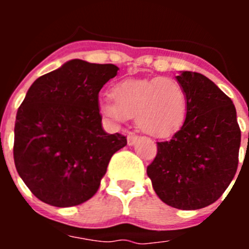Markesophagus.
Segmentation results:
<instances>
[{
	"instance_id": "1",
	"label": "esophagus",
	"mask_w": 249,
	"mask_h": 249,
	"mask_svg": "<svg viewBox=\"0 0 249 249\" xmlns=\"http://www.w3.org/2000/svg\"><path fill=\"white\" fill-rule=\"evenodd\" d=\"M136 141H137V136L136 135H128L127 136V143L129 144V146H133V144L136 143Z\"/></svg>"
}]
</instances>
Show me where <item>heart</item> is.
Here are the masks:
<instances>
[{
    "mask_svg": "<svg viewBox=\"0 0 249 249\" xmlns=\"http://www.w3.org/2000/svg\"><path fill=\"white\" fill-rule=\"evenodd\" d=\"M111 100L98 105L101 114L113 124L136 117L138 128L153 137H164L184 121L187 94L184 87L171 77L123 80L111 89Z\"/></svg>",
    "mask_w": 249,
    "mask_h": 249,
    "instance_id": "obj_1",
    "label": "heart"
}]
</instances>
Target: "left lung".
Returning a JSON list of instances; mask_svg holds the SVG:
<instances>
[{"label":"left lung","mask_w":249,"mask_h":249,"mask_svg":"<svg viewBox=\"0 0 249 249\" xmlns=\"http://www.w3.org/2000/svg\"><path fill=\"white\" fill-rule=\"evenodd\" d=\"M187 94V113L171 140L157 142L147 167L153 190L178 210H199L227 190L238 167L241 129L232 100L206 76H177Z\"/></svg>","instance_id":"8db88e82"}]
</instances>
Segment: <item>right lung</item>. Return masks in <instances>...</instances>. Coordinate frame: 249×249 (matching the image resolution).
Instances as JSON below:
<instances>
[{
	"instance_id": "right-lung-1",
	"label": "right lung",
	"mask_w": 249,
	"mask_h": 249,
	"mask_svg": "<svg viewBox=\"0 0 249 249\" xmlns=\"http://www.w3.org/2000/svg\"><path fill=\"white\" fill-rule=\"evenodd\" d=\"M111 63L71 59L38 77L18 107L13 160L22 181L54 207L93 197L112 156L127 144L102 128L98 93L117 74Z\"/></svg>"
}]
</instances>
